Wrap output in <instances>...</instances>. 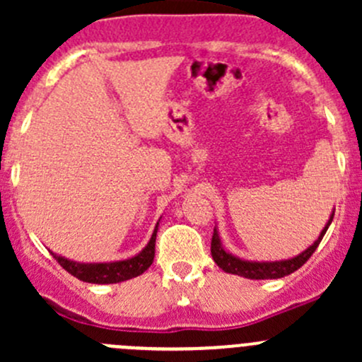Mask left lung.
Masks as SVG:
<instances>
[{
    "label": "left lung",
    "mask_w": 362,
    "mask_h": 362,
    "mask_svg": "<svg viewBox=\"0 0 362 362\" xmlns=\"http://www.w3.org/2000/svg\"><path fill=\"white\" fill-rule=\"evenodd\" d=\"M333 217H334V211L331 214L326 228L320 231L319 238H317L308 249L303 250L301 254L296 255L293 259H284V261H262V262L240 259L236 257V255L229 254V252L224 250V247H222L221 243V238H218L217 229H214V236H211V257H214V261L217 262L218 268L224 269L226 273H233V275L245 276V279H252V280L282 279V276L291 275V273H294L296 269L301 268V266L312 257V254L317 250L322 236L326 235L327 228H329V224L333 222Z\"/></svg>",
    "instance_id": "obj_1"
}]
</instances>
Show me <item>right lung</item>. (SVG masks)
I'll return each instance as SVG.
<instances>
[{"instance_id": "add662e5", "label": "right lung", "mask_w": 362, "mask_h": 362, "mask_svg": "<svg viewBox=\"0 0 362 362\" xmlns=\"http://www.w3.org/2000/svg\"><path fill=\"white\" fill-rule=\"evenodd\" d=\"M158 226H156L154 233H152V238L151 242L147 243V247H145L140 254H136L131 259H126V261L75 262V261H69V259H64L63 255L54 254V252L52 255L68 273H71L73 276H76V279L82 280V282L119 284V282H124V280L134 279V276L141 275V273L147 272V269L151 268L156 255V235H158Z\"/></svg>"}]
</instances>
